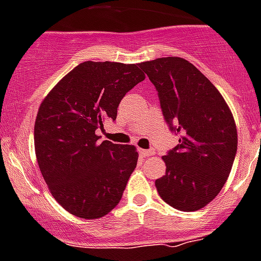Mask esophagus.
I'll return each mask as SVG.
<instances>
[{
  "label": "esophagus",
  "instance_id": "esophagus-1",
  "mask_svg": "<svg viewBox=\"0 0 261 261\" xmlns=\"http://www.w3.org/2000/svg\"><path fill=\"white\" fill-rule=\"evenodd\" d=\"M139 152L143 157H149L154 153L153 149H139Z\"/></svg>",
  "mask_w": 261,
  "mask_h": 261
}]
</instances>
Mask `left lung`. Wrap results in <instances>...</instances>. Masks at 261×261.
<instances>
[{"label": "left lung", "instance_id": "8db88e82", "mask_svg": "<svg viewBox=\"0 0 261 261\" xmlns=\"http://www.w3.org/2000/svg\"><path fill=\"white\" fill-rule=\"evenodd\" d=\"M140 68L180 136L178 145L163 156L167 171L156 180L157 192L178 211L201 210L219 195L232 169L238 150L233 115L216 87L185 58H156Z\"/></svg>", "mask_w": 261, "mask_h": 261}]
</instances>
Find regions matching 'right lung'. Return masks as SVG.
<instances>
[{
    "label": "right lung",
    "mask_w": 261,
    "mask_h": 261,
    "mask_svg": "<svg viewBox=\"0 0 261 261\" xmlns=\"http://www.w3.org/2000/svg\"><path fill=\"white\" fill-rule=\"evenodd\" d=\"M145 74L139 64L85 61L46 94L34 122L38 167L51 196L69 213L100 219L122 197L137 165L135 145L98 143L122 97Z\"/></svg>",
    "instance_id": "add662e5"
}]
</instances>
